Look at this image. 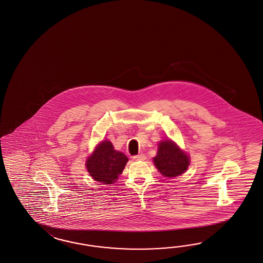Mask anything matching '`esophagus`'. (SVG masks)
I'll list each match as a JSON object with an SVG mask.
<instances>
[{
    "label": "esophagus",
    "instance_id": "obj_1",
    "mask_svg": "<svg viewBox=\"0 0 263 263\" xmlns=\"http://www.w3.org/2000/svg\"><path fill=\"white\" fill-rule=\"evenodd\" d=\"M133 158H134L135 160H145L146 157H145L143 154H140V155H137V156H134Z\"/></svg>",
    "mask_w": 263,
    "mask_h": 263
}]
</instances>
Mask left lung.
Listing matches in <instances>:
<instances>
[{
  "instance_id": "1",
  "label": "left lung",
  "mask_w": 263,
  "mask_h": 263,
  "mask_svg": "<svg viewBox=\"0 0 263 263\" xmlns=\"http://www.w3.org/2000/svg\"><path fill=\"white\" fill-rule=\"evenodd\" d=\"M154 162L164 177L174 178L186 171L189 158L171 140H165L159 143L158 155L154 158Z\"/></svg>"
}]
</instances>
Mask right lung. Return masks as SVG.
Listing matches in <instances>:
<instances>
[{
    "label": "right lung",
    "mask_w": 263,
    "mask_h": 263,
    "mask_svg": "<svg viewBox=\"0 0 263 263\" xmlns=\"http://www.w3.org/2000/svg\"><path fill=\"white\" fill-rule=\"evenodd\" d=\"M128 160L123 153L114 150L112 144L105 140L98 145L93 155L88 158L86 168L96 181L111 184L122 174Z\"/></svg>",
    "instance_id": "right-lung-1"
}]
</instances>
